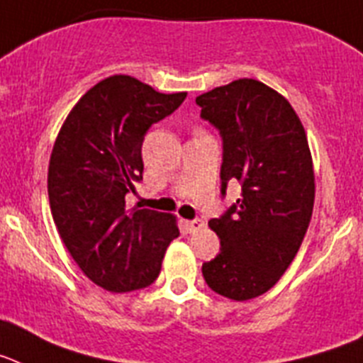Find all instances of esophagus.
Segmentation results:
<instances>
[{
    "label": "esophagus",
    "instance_id": "esophagus-1",
    "mask_svg": "<svg viewBox=\"0 0 363 363\" xmlns=\"http://www.w3.org/2000/svg\"><path fill=\"white\" fill-rule=\"evenodd\" d=\"M186 228H188V232L190 234H194V232H199L201 228L204 226V220L203 219H194V220H184Z\"/></svg>",
    "mask_w": 363,
    "mask_h": 363
}]
</instances>
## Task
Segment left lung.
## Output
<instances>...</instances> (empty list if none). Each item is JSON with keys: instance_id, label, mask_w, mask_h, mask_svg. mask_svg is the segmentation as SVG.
<instances>
[{"instance_id": "1", "label": "left lung", "mask_w": 363, "mask_h": 363, "mask_svg": "<svg viewBox=\"0 0 363 363\" xmlns=\"http://www.w3.org/2000/svg\"><path fill=\"white\" fill-rule=\"evenodd\" d=\"M223 137L220 194L241 182V197L208 226L220 252L203 264L208 286L234 301L270 291L298 254L314 206L307 135L289 100L254 78H239L195 99Z\"/></svg>"}]
</instances>
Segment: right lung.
Instances as JSON below:
<instances>
[{"label":"right lung","instance_id":"add662e5","mask_svg":"<svg viewBox=\"0 0 363 363\" xmlns=\"http://www.w3.org/2000/svg\"><path fill=\"white\" fill-rule=\"evenodd\" d=\"M184 99L115 74L78 100L56 137L47 175L50 213L82 272L109 292L150 286L179 238L177 217L128 210L125 194L143 181L146 131Z\"/></svg>","mask_w":363,"mask_h":363}]
</instances>
